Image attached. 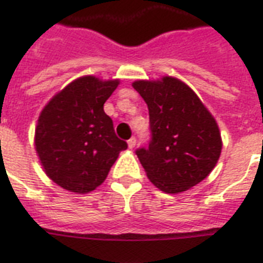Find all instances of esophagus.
<instances>
[{
    "label": "esophagus",
    "mask_w": 263,
    "mask_h": 263,
    "mask_svg": "<svg viewBox=\"0 0 263 263\" xmlns=\"http://www.w3.org/2000/svg\"><path fill=\"white\" fill-rule=\"evenodd\" d=\"M135 146H136V138H135V136H132L131 139L128 140V147L134 148Z\"/></svg>",
    "instance_id": "esophagus-1"
}]
</instances>
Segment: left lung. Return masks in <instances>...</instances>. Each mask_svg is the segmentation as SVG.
Here are the masks:
<instances>
[{"label": "left lung", "instance_id": "left-lung-1", "mask_svg": "<svg viewBox=\"0 0 263 263\" xmlns=\"http://www.w3.org/2000/svg\"><path fill=\"white\" fill-rule=\"evenodd\" d=\"M148 107L152 139L136 150L147 177L166 194L187 191L216 166L222 142L216 120L181 80H136Z\"/></svg>", "mask_w": 263, "mask_h": 263}]
</instances>
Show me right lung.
Listing matches in <instances>:
<instances>
[{"mask_svg": "<svg viewBox=\"0 0 263 263\" xmlns=\"http://www.w3.org/2000/svg\"><path fill=\"white\" fill-rule=\"evenodd\" d=\"M119 80L83 76L43 107L35 128V150L46 175L60 187L87 194L103 183L127 142L116 136L103 103Z\"/></svg>", "mask_w": 263, "mask_h": 263, "instance_id": "1", "label": "right lung"}]
</instances>
